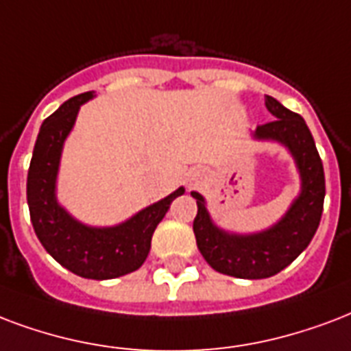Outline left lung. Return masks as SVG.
Masks as SVG:
<instances>
[{"instance_id": "1", "label": "left lung", "mask_w": 351, "mask_h": 351, "mask_svg": "<svg viewBox=\"0 0 351 351\" xmlns=\"http://www.w3.org/2000/svg\"><path fill=\"white\" fill-rule=\"evenodd\" d=\"M265 106L276 119L259 125L254 138L287 147L300 173V195L285 215L263 232L232 234L211 221L204 197L191 191L199 208L193 232L200 254L211 269L243 280L271 278L293 263L311 243L324 210V167L304 117L271 95H265Z\"/></svg>"}]
</instances>
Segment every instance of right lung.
I'll return each instance as SVG.
<instances>
[{
  "mask_svg": "<svg viewBox=\"0 0 351 351\" xmlns=\"http://www.w3.org/2000/svg\"><path fill=\"white\" fill-rule=\"evenodd\" d=\"M92 97L93 92L75 95L42 123L27 175V204L36 237L53 259L77 276L112 280L143 265L154 230L186 189L178 187L116 226L97 228L71 217L57 200L58 165L79 108Z\"/></svg>",
  "mask_w": 351,
  "mask_h": 351,
  "instance_id": "1",
  "label": "right lung"
}]
</instances>
